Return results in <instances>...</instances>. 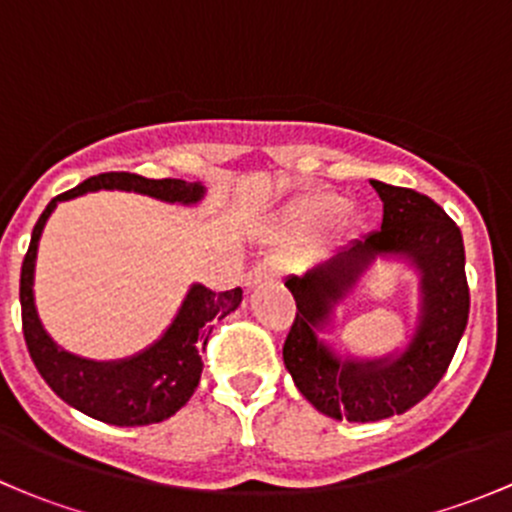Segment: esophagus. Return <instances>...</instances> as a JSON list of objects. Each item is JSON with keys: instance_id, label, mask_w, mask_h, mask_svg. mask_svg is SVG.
I'll return each mask as SVG.
<instances>
[{"instance_id": "1", "label": "esophagus", "mask_w": 512, "mask_h": 512, "mask_svg": "<svg viewBox=\"0 0 512 512\" xmlns=\"http://www.w3.org/2000/svg\"><path fill=\"white\" fill-rule=\"evenodd\" d=\"M285 272V265H282V260H277V257H267V260H262L260 265L255 267V275H252V282L255 285H260V282H267V280H277V277Z\"/></svg>"}]
</instances>
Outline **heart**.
Returning <instances> with one entry per match:
<instances>
[{"mask_svg":"<svg viewBox=\"0 0 512 512\" xmlns=\"http://www.w3.org/2000/svg\"><path fill=\"white\" fill-rule=\"evenodd\" d=\"M339 214L343 215L342 219L338 218ZM285 220L292 230L302 232V235H317V232L327 230L337 220L344 225H354L356 213L344 210V198L334 190H312V193L299 195L289 205Z\"/></svg>","mask_w":512,"mask_h":512,"instance_id":"1","label":"heart"}]
</instances>
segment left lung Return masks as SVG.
Segmentation results:
<instances>
[{
  "mask_svg": "<svg viewBox=\"0 0 512 512\" xmlns=\"http://www.w3.org/2000/svg\"><path fill=\"white\" fill-rule=\"evenodd\" d=\"M384 203L381 230L339 247L285 287L297 302L282 359L304 399L337 421L371 423L416 406L443 379L468 324L466 252L458 225L428 195L371 180ZM376 259L401 261L419 277L415 332L381 357L339 355L326 340L336 304Z\"/></svg>",
  "mask_w": 512,
  "mask_h": 512,
  "instance_id": "8db88e82",
  "label": "left lung"
}]
</instances>
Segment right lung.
I'll return each instance as SVG.
<instances>
[{"label":"right lung","mask_w":512,"mask_h":512,"mask_svg":"<svg viewBox=\"0 0 512 512\" xmlns=\"http://www.w3.org/2000/svg\"><path fill=\"white\" fill-rule=\"evenodd\" d=\"M96 190H126L148 195L170 205L193 208L205 198L203 183H185L178 178L151 180L136 173H101L84 180L69 193H61L46 205L36 220L27 257L22 262L19 302L27 349L41 379L61 401L81 414L111 426H148L170 418L188 404L198 389L205 352L213 324L235 312L242 302V289L213 292L205 285H190L183 304L163 334L138 354L126 359L96 361L61 349L41 324L34 302V267L41 232L56 205Z\"/></svg>","instance_id":"add662e5"}]
</instances>
